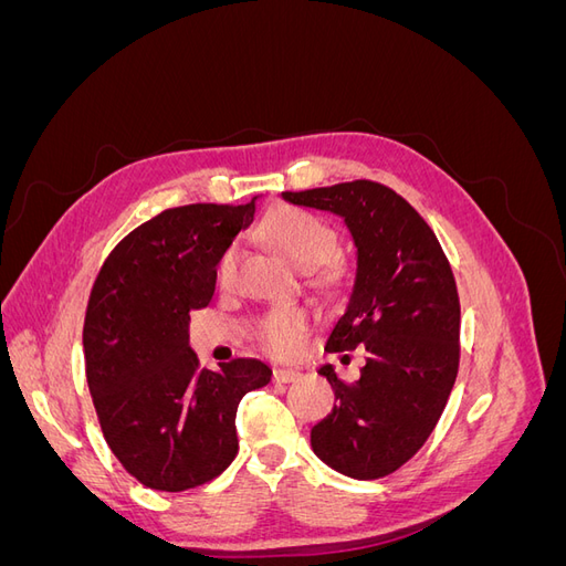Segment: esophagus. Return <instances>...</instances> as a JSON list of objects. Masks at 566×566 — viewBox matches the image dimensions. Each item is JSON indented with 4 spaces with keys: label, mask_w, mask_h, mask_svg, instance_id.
<instances>
[{
    "label": "esophagus",
    "mask_w": 566,
    "mask_h": 566,
    "mask_svg": "<svg viewBox=\"0 0 566 566\" xmlns=\"http://www.w3.org/2000/svg\"><path fill=\"white\" fill-rule=\"evenodd\" d=\"M273 380L276 382H295L300 380V373L293 368H276L273 370Z\"/></svg>",
    "instance_id": "obj_1"
}]
</instances>
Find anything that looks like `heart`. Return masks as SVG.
Masks as SVG:
<instances>
[{
  "mask_svg": "<svg viewBox=\"0 0 566 566\" xmlns=\"http://www.w3.org/2000/svg\"><path fill=\"white\" fill-rule=\"evenodd\" d=\"M260 231L264 235V241L273 250H279L285 260L293 262L297 269L316 271L318 266H323L325 276H335L331 256L337 250V235L333 227L325 224L323 219L297 208H281L262 221ZM238 260H241V248L229 245L224 254H221L217 266L219 285L233 283ZM312 323L314 316L306 312L304 306L273 310L256 323V339H260V345L266 352L276 356H290L302 347L304 335L310 333Z\"/></svg>",
  "mask_w": 566,
  "mask_h": 566,
  "instance_id": "obj_1",
  "label": "heart"
}]
</instances>
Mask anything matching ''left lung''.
Here are the masks:
<instances>
[{
    "label": "left lung",
    "instance_id": "obj_1",
    "mask_svg": "<svg viewBox=\"0 0 566 566\" xmlns=\"http://www.w3.org/2000/svg\"><path fill=\"white\" fill-rule=\"evenodd\" d=\"M283 200L345 219L356 245V276L347 310L325 349L364 347L356 382L318 368L335 406L312 430L314 453L354 479L399 470L432 434L460 361V302L451 264L434 231L391 188L347 181Z\"/></svg>",
    "mask_w": 566,
    "mask_h": 566
}]
</instances>
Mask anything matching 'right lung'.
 <instances>
[{"mask_svg":"<svg viewBox=\"0 0 566 566\" xmlns=\"http://www.w3.org/2000/svg\"><path fill=\"white\" fill-rule=\"evenodd\" d=\"M248 205L165 210L108 254L84 316V361L101 430L123 468L156 491H186L238 453L235 410L269 385L271 368L233 358L198 366L188 312L208 306L217 264L254 219Z\"/></svg>","mask_w":566,"mask_h":566,"instance_id":"add662e5","label":"right lung"}]
</instances>
